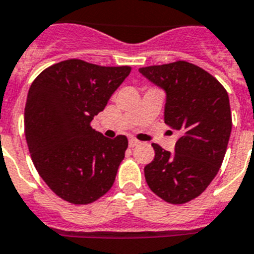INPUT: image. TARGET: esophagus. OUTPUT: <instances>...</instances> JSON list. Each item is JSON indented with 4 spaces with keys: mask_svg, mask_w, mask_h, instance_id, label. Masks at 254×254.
I'll return each mask as SVG.
<instances>
[{
    "mask_svg": "<svg viewBox=\"0 0 254 254\" xmlns=\"http://www.w3.org/2000/svg\"><path fill=\"white\" fill-rule=\"evenodd\" d=\"M138 145H139V141H137L135 138H130L129 139V147H135Z\"/></svg>",
    "mask_w": 254,
    "mask_h": 254,
    "instance_id": "obj_1",
    "label": "esophagus"
}]
</instances>
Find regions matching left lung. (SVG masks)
Here are the masks:
<instances>
[{
	"mask_svg": "<svg viewBox=\"0 0 254 254\" xmlns=\"http://www.w3.org/2000/svg\"><path fill=\"white\" fill-rule=\"evenodd\" d=\"M139 71L164 88V123L180 133L175 152L152 143L155 158L145 167L146 183L168 203H187L205 191L224 159L232 129L228 94L211 74L187 61Z\"/></svg>",
	"mask_w": 254,
	"mask_h": 254,
	"instance_id": "obj_1",
	"label": "left lung"
}]
</instances>
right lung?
<instances>
[{
    "instance_id": "add662e5",
    "label": "right lung",
    "mask_w": 254,
    "mask_h": 254,
    "mask_svg": "<svg viewBox=\"0 0 254 254\" xmlns=\"http://www.w3.org/2000/svg\"><path fill=\"white\" fill-rule=\"evenodd\" d=\"M130 66H100L70 59L43 70L27 95L24 134L31 159L64 201L88 205L112 188L127 138L91 127Z\"/></svg>"
}]
</instances>
